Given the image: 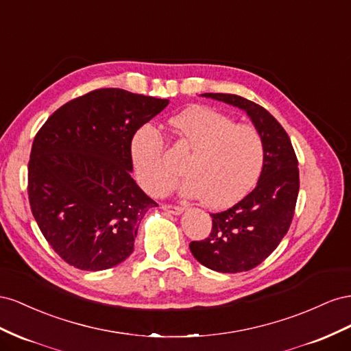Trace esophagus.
<instances>
[{"label": "esophagus", "instance_id": "1", "mask_svg": "<svg viewBox=\"0 0 351 351\" xmlns=\"http://www.w3.org/2000/svg\"><path fill=\"white\" fill-rule=\"evenodd\" d=\"M162 208L167 213H172V215H181L184 213V208L179 207V206H169V204H163Z\"/></svg>", "mask_w": 351, "mask_h": 351}]
</instances>
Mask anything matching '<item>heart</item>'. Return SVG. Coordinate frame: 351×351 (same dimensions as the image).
<instances>
[{"label":"heart","instance_id":"1","mask_svg":"<svg viewBox=\"0 0 351 351\" xmlns=\"http://www.w3.org/2000/svg\"><path fill=\"white\" fill-rule=\"evenodd\" d=\"M170 125L191 152L184 166V195L202 197L206 206L219 208L237 203L256 185L265 163V143L256 128L202 106L185 110ZM131 156L144 191L163 195L172 189L179 172L167 163L163 138L154 128L144 126L135 134Z\"/></svg>","mask_w":351,"mask_h":351}]
</instances>
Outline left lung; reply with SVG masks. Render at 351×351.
Instances as JSON below:
<instances>
[{
	"instance_id": "obj_1",
	"label": "left lung",
	"mask_w": 351,
	"mask_h": 351,
	"mask_svg": "<svg viewBox=\"0 0 351 351\" xmlns=\"http://www.w3.org/2000/svg\"><path fill=\"white\" fill-rule=\"evenodd\" d=\"M244 110L265 143V163L256 188L225 212L210 215L212 232L189 244L203 266L223 274L245 272L272 254L294 216L298 162L285 129L266 108L234 94H202Z\"/></svg>"
}]
</instances>
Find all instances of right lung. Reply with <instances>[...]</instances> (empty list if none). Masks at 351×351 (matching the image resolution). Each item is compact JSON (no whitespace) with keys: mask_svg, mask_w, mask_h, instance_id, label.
<instances>
[{"mask_svg":"<svg viewBox=\"0 0 351 351\" xmlns=\"http://www.w3.org/2000/svg\"><path fill=\"white\" fill-rule=\"evenodd\" d=\"M169 99L103 88L66 103L36 134L27 166L32 215L70 266L104 270L134 252L157 203L132 179L135 132Z\"/></svg>","mask_w":351,"mask_h":351,"instance_id":"1","label":"right lung"}]
</instances>
